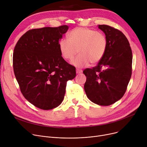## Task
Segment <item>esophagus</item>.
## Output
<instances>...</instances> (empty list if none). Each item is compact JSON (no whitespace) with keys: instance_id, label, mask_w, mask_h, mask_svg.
I'll return each mask as SVG.
<instances>
[{"instance_id":"1","label":"esophagus","mask_w":147,"mask_h":147,"mask_svg":"<svg viewBox=\"0 0 147 147\" xmlns=\"http://www.w3.org/2000/svg\"><path fill=\"white\" fill-rule=\"evenodd\" d=\"M82 73V69H78V68L76 69V73L77 74H80V73Z\"/></svg>"}]
</instances>
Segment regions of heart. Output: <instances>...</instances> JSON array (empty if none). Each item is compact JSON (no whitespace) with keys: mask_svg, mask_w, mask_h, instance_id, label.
Listing matches in <instances>:
<instances>
[{"mask_svg":"<svg viewBox=\"0 0 147 147\" xmlns=\"http://www.w3.org/2000/svg\"><path fill=\"white\" fill-rule=\"evenodd\" d=\"M68 40L62 38L59 48L62 57L71 61L78 52L80 54L72 64L78 68L88 66L90 63L94 65L104 57L108 45L106 36L102 32L89 28L78 27L68 34Z\"/></svg>","mask_w":147,"mask_h":147,"instance_id":"b5f03b06","label":"heart"}]
</instances>
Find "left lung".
Returning <instances> with one entry per match:
<instances>
[{
  "instance_id": "obj_1",
  "label": "left lung",
  "mask_w": 147,
  "mask_h": 147,
  "mask_svg": "<svg viewBox=\"0 0 147 147\" xmlns=\"http://www.w3.org/2000/svg\"><path fill=\"white\" fill-rule=\"evenodd\" d=\"M105 33L108 45L97 65L86 68L84 88L95 104L108 106L124 95L132 76V52L127 38L121 31L107 25H99Z\"/></svg>"
}]
</instances>
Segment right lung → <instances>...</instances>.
<instances>
[{
	"mask_svg": "<svg viewBox=\"0 0 147 147\" xmlns=\"http://www.w3.org/2000/svg\"><path fill=\"white\" fill-rule=\"evenodd\" d=\"M67 25L30 30L15 45L13 68L22 95L44 110L63 102L67 82L76 75V68L62 57L59 41Z\"/></svg>",
	"mask_w": 147,
	"mask_h": 147,
	"instance_id": "obj_1",
	"label": "right lung"
}]
</instances>
